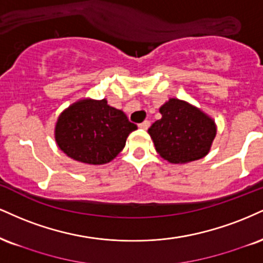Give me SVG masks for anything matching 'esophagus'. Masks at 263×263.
I'll use <instances>...</instances> for the list:
<instances>
[{
	"label": "esophagus",
	"mask_w": 263,
	"mask_h": 263,
	"mask_svg": "<svg viewBox=\"0 0 263 263\" xmlns=\"http://www.w3.org/2000/svg\"><path fill=\"white\" fill-rule=\"evenodd\" d=\"M149 126H151V122L148 121V120H145V121H143L142 123H140V125H138V127L143 128V129H147L148 127H149Z\"/></svg>",
	"instance_id": "esophagus-1"
}]
</instances>
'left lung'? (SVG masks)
I'll return each instance as SVG.
<instances>
[{"label": "left lung", "mask_w": 263, "mask_h": 263, "mask_svg": "<svg viewBox=\"0 0 263 263\" xmlns=\"http://www.w3.org/2000/svg\"><path fill=\"white\" fill-rule=\"evenodd\" d=\"M162 119L148 134L163 159L185 164L205 157L217 135L213 119L187 101L172 98L159 109Z\"/></svg>", "instance_id": "obj_1"}]
</instances>
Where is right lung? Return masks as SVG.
<instances>
[{
  "mask_svg": "<svg viewBox=\"0 0 263 263\" xmlns=\"http://www.w3.org/2000/svg\"><path fill=\"white\" fill-rule=\"evenodd\" d=\"M137 129L121 110L106 99H82L63 110L55 126V140L66 156L77 162L106 164L123 149Z\"/></svg>",
  "mask_w": 263,
  "mask_h": 263,
  "instance_id": "obj_1",
  "label": "right lung"
}]
</instances>
